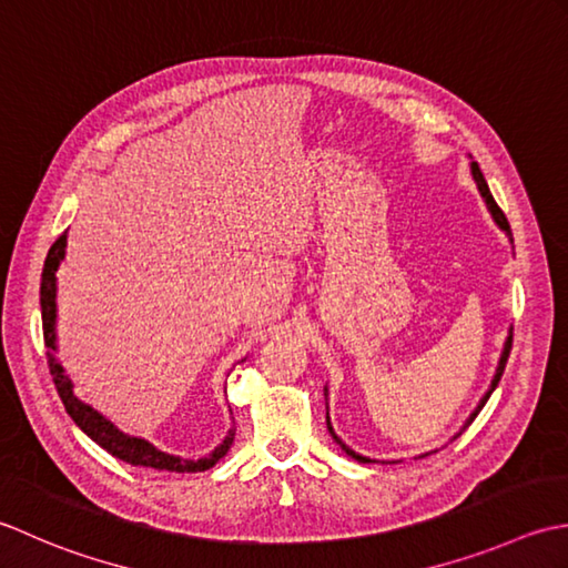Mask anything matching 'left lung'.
<instances>
[{"label": "left lung", "instance_id": "obj_1", "mask_svg": "<svg viewBox=\"0 0 568 568\" xmlns=\"http://www.w3.org/2000/svg\"><path fill=\"white\" fill-rule=\"evenodd\" d=\"M470 171H473V179H476V183H478V191H480V195L485 199V205H488V211H490V215H493V220L497 225H500V230H505V235L513 240V230H510V223H507V217H505V213L500 211V205L495 203V199H493V193H490V189H488V183H485V179H483V171H480V166L476 164V161H470ZM510 351H513V331H510V335H507V341H505V348H503V355H500V363H497V369H495V377H493V382H490V389L485 392L483 395V399H480V404L476 407V412H473L470 416H468V422H466V426L476 419L478 416V412L485 407V402L490 399V395H493V389L497 387V382H500V377H503V373H505V365H507V357H510ZM328 392V389H326ZM326 424H328V432H331V436L335 438V444H341V448L345 450V454H348L351 458H355L357 463H373L369 458H365V456H361V454H355L353 448H348L345 446L338 436H335V432H333V426H331V419L326 416ZM466 426H463V429H466Z\"/></svg>", "mask_w": 568, "mask_h": 568}]
</instances>
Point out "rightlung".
I'll return each mask as SVG.
<instances>
[{
  "instance_id": "add662e5",
  "label": "right lung",
  "mask_w": 568,
  "mask_h": 568,
  "mask_svg": "<svg viewBox=\"0 0 568 568\" xmlns=\"http://www.w3.org/2000/svg\"><path fill=\"white\" fill-rule=\"evenodd\" d=\"M65 245H68V233H63L51 245L49 257H45V264H43V274H41L43 343H45V348H49L45 351V357H49V369L53 375L58 397H61L65 412L71 414V419L92 438V442L105 448L108 454H112L114 458L130 463V466L156 468V470H169V473H199V470L213 468L215 463L227 454L230 446H233L235 429L227 432L225 442L220 444L213 454H207L205 458H199V460H189L181 456L164 454V450H159L156 446L144 442V438H136V436L120 432L118 426L108 422L100 412H95L90 404L80 402L73 395V382L65 375L63 365L58 363V357H55V272H58V264H61L65 257Z\"/></svg>"
}]
</instances>
